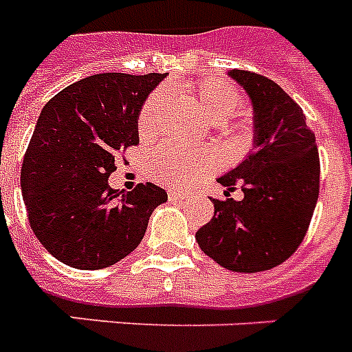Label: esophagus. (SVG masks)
<instances>
[{
  "label": "esophagus",
  "instance_id": "esophagus-1",
  "mask_svg": "<svg viewBox=\"0 0 352 352\" xmlns=\"http://www.w3.org/2000/svg\"><path fill=\"white\" fill-rule=\"evenodd\" d=\"M186 197H188V195H186V193H182V191H175V190H173V191H170V195H168V199H170L171 202H177V201H184Z\"/></svg>",
  "mask_w": 352,
  "mask_h": 352
}]
</instances>
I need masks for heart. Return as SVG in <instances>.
<instances>
[{
    "label": "heart",
    "mask_w": 352,
    "mask_h": 352,
    "mask_svg": "<svg viewBox=\"0 0 352 352\" xmlns=\"http://www.w3.org/2000/svg\"><path fill=\"white\" fill-rule=\"evenodd\" d=\"M191 96L195 99L199 110L202 111V116L211 124H222L226 119L233 116V111L239 107V94L224 81L208 79L199 82L197 87L191 88ZM164 107H166V96L162 92L151 94L144 101L137 122L141 135H150L155 131L157 121ZM215 153L210 150L191 153L175 148H162L151 157L150 175L166 184H184L193 173L215 166Z\"/></svg>",
    "instance_id": "heart-1"
}]
</instances>
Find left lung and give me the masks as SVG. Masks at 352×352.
I'll return each instance as SVG.
<instances>
[{
	"label": "left lung",
	"instance_id": "left-lung-1",
	"mask_svg": "<svg viewBox=\"0 0 352 352\" xmlns=\"http://www.w3.org/2000/svg\"><path fill=\"white\" fill-rule=\"evenodd\" d=\"M253 107V148L217 181L230 197L195 233L206 255L236 273H258L285 262L304 241L318 201L320 159L315 133L302 108L275 81L248 70H230Z\"/></svg>",
	"mask_w": 352,
	"mask_h": 352
}]
</instances>
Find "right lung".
Wrapping results in <instances>:
<instances>
[{
  "instance_id": "add662e5",
  "label": "right lung",
  "mask_w": 352,
  "mask_h": 352,
  "mask_svg": "<svg viewBox=\"0 0 352 352\" xmlns=\"http://www.w3.org/2000/svg\"><path fill=\"white\" fill-rule=\"evenodd\" d=\"M166 74H96L50 99L21 166V193L37 241L76 270L113 265L141 244L168 193L146 182L108 186L116 155L139 144V113Z\"/></svg>"
}]
</instances>
